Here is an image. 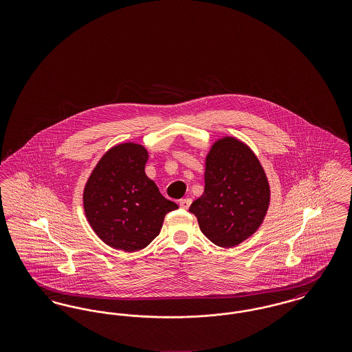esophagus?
I'll return each mask as SVG.
<instances>
[{
  "mask_svg": "<svg viewBox=\"0 0 352 352\" xmlns=\"http://www.w3.org/2000/svg\"><path fill=\"white\" fill-rule=\"evenodd\" d=\"M190 204H191V198H184V199L179 201L181 208H184V210H187L190 207Z\"/></svg>",
  "mask_w": 352,
  "mask_h": 352,
  "instance_id": "esophagus-1",
  "label": "esophagus"
}]
</instances>
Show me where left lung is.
Listing matches in <instances>:
<instances>
[{"mask_svg":"<svg viewBox=\"0 0 352 352\" xmlns=\"http://www.w3.org/2000/svg\"><path fill=\"white\" fill-rule=\"evenodd\" d=\"M269 199L268 179L257 157L241 141L224 137L207 154L204 192L190 212L210 241L231 248L256 232Z\"/></svg>","mask_w":352,"mask_h":352,"instance_id":"8db88e82","label":"left lung"}]
</instances>
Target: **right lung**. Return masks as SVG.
<instances>
[{
  "instance_id": "add662e5",
  "label": "right lung",
  "mask_w": 352,
  "mask_h": 352,
  "mask_svg": "<svg viewBox=\"0 0 352 352\" xmlns=\"http://www.w3.org/2000/svg\"><path fill=\"white\" fill-rule=\"evenodd\" d=\"M148 157L142 145L120 144L102 155L85 184V217L112 248H145L160 234L165 215L178 208L146 177Z\"/></svg>"
}]
</instances>
